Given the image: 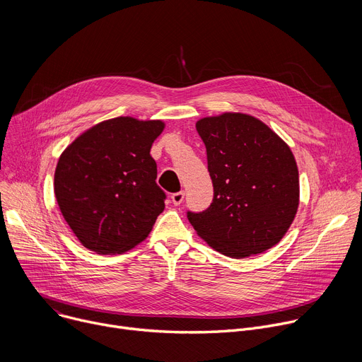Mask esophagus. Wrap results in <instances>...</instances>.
Returning <instances> with one entry per match:
<instances>
[{
	"mask_svg": "<svg viewBox=\"0 0 362 362\" xmlns=\"http://www.w3.org/2000/svg\"><path fill=\"white\" fill-rule=\"evenodd\" d=\"M183 199H185V192H183V190L172 194V202H173L175 206H179V204L183 202Z\"/></svg>",
	"mask_w": 362,
	"mask_h": 362,
	"instance_id": "1",
	"label": "esophagus"
}]
</instances>
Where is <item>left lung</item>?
Masks as SVG:
<instances>
[{"label": "left lung", "instance_id": "left-lung-1", "mask_svg": "<svg viewBox=\"0 0 362 362\" xmlns=\"http://www.w3.org/2000/svg\"><path fill=\"white\" fill-rule=\"evenodd\" d=\"M208 153L214 200L187 214L196 233L219 253L242 259L288 232L299 206V173L291 147L262 120L225 112L196 122Z\"/></svg>", "mask_w": 362, "mask_h": 362}]
</instances>
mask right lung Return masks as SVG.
<instances>
[{
  "label": "right lung",
  "mask_w": 362,
  "mask_h": 362,
  "mask_svg": "<svg viewBox=\"0 0 362 362\" xmlns=\"http://www.w3.org/2000/svg\"><path fill=\"white\" fill-rule=\"evenodd\" d=\"M162 120L120 116L100 122L71 141L57 162L54 194L80 243L123 253L143 242L165 209L150 148Z\"/></svg>",
  "instance_id": "add662e5"
}]
</instances>
